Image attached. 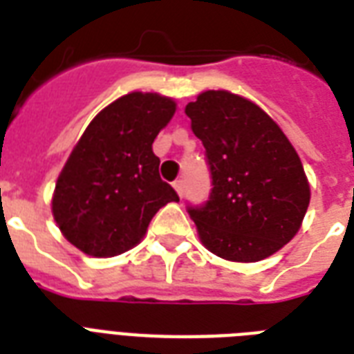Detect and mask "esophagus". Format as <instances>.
I'll use <instances>...</instances> for the list:
<instances>
[{"label":"esophagus","mask_w":354,"mask_h":354,"mask_svg":"<svg viewBox=\"0 0 354 354\" xmlns=\"http://www.w3.org/2000/svg\"><path fill=\"white\" fill-rule=\"evenodd\" d=\"M174 189H176L178 194L182 196V194H183V189H185V180H183V178H178L176 182H174Z\"/></svg>","instance_id":"34e87169"}]
</instances>
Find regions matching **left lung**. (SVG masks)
Returning a JSON list of instances; mask_svg holds the SVG:
<instances>
[{"mask_svg": "<svg viewBox=\"0 0 354 354\" xmlns=\"http://www.w3.org/2000/svg\"><path fill=\"white\" fill-rule=\"evenodd\" d=\"M185 113L213 185L204 204L187 205L200 241L227 261L270 257L307 213L310 189L299 156L270 115L230 91H204Z\"/></svg>", "mask_w": 354, "mask_h": 354, "instance_id": "left-lung-1", "label": "left lung"}]
</instances>
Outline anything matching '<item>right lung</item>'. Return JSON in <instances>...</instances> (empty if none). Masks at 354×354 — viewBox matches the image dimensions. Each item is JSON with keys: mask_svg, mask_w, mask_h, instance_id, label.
I'll use <instances>...</instances> for the list:
<instances>
[{"mask_svg": "<svg viewBox=\"0 0 354 354\" xmlns=\"http://www.w3.org/2000/svg\"><path fill=\"white\" fill-rule=\"evenodd\" d=\"M174 110L172 99L133 91L88 124L53 196V216L80 252L93 257L127 252L163 205L180 200L160 178V158L152 152Z\"/></svg>", "mask_w": 354, "mask_h": 354, "instance_id": "add662e5", "label": "right lung"}]
</instances>
